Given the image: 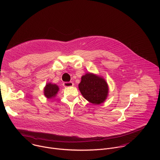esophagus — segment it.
<instances>
[{
    "mask_svg": "<svg viewBox=\"0 0 160 160\" xmlns=\"http://www.w3.org/2000/svg\"><path fill=\"white\" fill-rule=\"evenodd\" d=\"M74 85V83L72 82H64L63 86L64 87H70Z\"/></svg>",
    "mask_w": 160,
    "mask_h": 160,
    "instance_id": "34e87169",
    "label": "esophagus"
}]
</instances>
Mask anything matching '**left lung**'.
<instances>
[{"label": "left lung", "instance_id": "8db88e82", "mask_svg": "<svg viewBox=\"0 0 160 160\" xmlns=\"http://www.w3.org/2000/svg\"><path fill=\"white\" fill-rule=\"evenodd\" d=\"M78 88L82 95L88 102L94 104H100L107 98L108 85L101 77L87 73L82 77Z\"/></svg>", "mask_w": 160, "mask_h": 160}]
</instances>
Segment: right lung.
<instances>
[{"label":"right lung","instance_id":"obj_1","mask_svg":"<svg viewBox=\"0 0 160 160\" xmlns=\"http://www.w3.org/2000/svg\"><path fill=\"white\" fill-rule=\"evenodd\" d=\"M59 89V87L56 84L47 83L43 89L44 96L48 99H51L56 96Z\"/></svg>","mask_w":160,"mask_h":160}]
</instances>
